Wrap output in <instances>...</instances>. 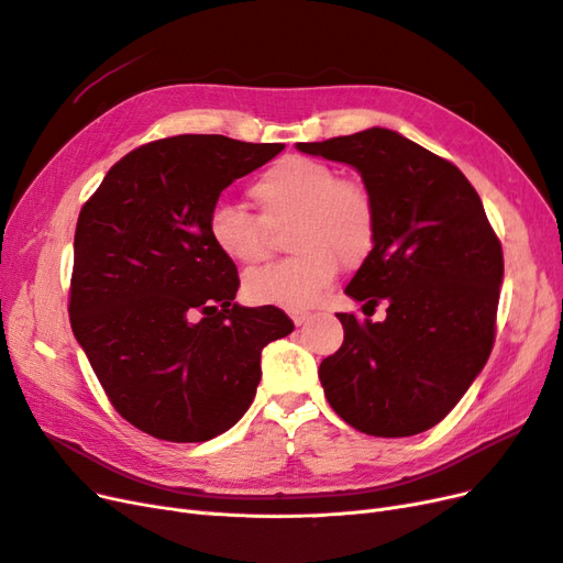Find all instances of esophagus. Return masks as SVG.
I'll return each mask as SVG.
<instances>
[{
  "label": "esophagus",
  "mask_w": 563,
  "mask_h": 563,
  "mask_svg": "<svg viewBox=\"0 0 563 563\" xmlns=\"http://www.w3.org/2000/svg\"><path fill=\"white\" fill-rule=\"evenodd\" d=\"M288 312V317H291V321L296 323V327H302L305 321H310V312L308 310H300V308H294V310H286Z\"/></svg>",
  "instance_id": "1"
}]
</instances>
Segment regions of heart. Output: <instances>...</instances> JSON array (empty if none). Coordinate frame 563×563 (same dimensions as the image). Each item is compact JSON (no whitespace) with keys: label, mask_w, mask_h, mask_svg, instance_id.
<instances>
[{"label":"heart","mask_w":563,"mask_h":563,"mask_svg":"<svg viewBox=\"0 0 563 563\" xmlns=\"http://www.w3.org/2000/svg\"><path fill=\"white\" fill-rule=\"evenodd\" d=\"M261 218L234 203H216L209 236L225 258L255 265L267 258L269 230H288L291 258L258 267L244 277V296L258 305L310 308L345 267L364 263L376 242V203L360 180L312 157L277 159L251 185Z\"/></svg>","instance_id":"obj_1"}]
</instances>
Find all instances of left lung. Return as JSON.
Masks as SVG:
<instances>
[{"mask_svg":"<svg viewBox=\"0 0 563 563\" xmlns=\"http://www.w3.org/2000/svg\"><path fill=\"white\" fill-rule=\"evenodd\" d=\"M305 155L350 164L376 203V242L345 294L383 321L338 314L340 350L319 366L333 411L371 437L434 428L463 399L496 338L503 249L484 203L451 162L373 126Z\"/></svg>","mask_w":563,"mask_h":563,"instance_id":"1","label":"left lung"}]
</instances>
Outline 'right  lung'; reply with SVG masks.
Listing matches in <instances>:
<instances>
[{
    "instance_id": "right-lung-1",
    "label": "right lung",
    "mask_w": 563,
    "mask_h": 563,
    "mask_svg": "<svg viewBox=\"0 0 563 563\" xmlns=\"http://www.w3.org/2000/svg\"><path fill=\"white\" fill-rule=\"evenodd\" d=\"M284 150L174 135L119 159L75 232L70 323L112 406L164 441L228 432L255 397L261 352L294 331L234 302L240 277L209 236L220 192Z\"/></svg>"
}]
</instances>
